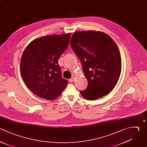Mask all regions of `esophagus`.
I'll use <instances>...</instances> for the list:
<instances>
[{
    "label": "esophagus",
    "instance_id": "esophagus-1",
    "mask_svg": "<svg viewBox=\"0 0 147 147\" xmlns=\"http://www.w3.org/2000/svg\"><path fill=\"white\" fill-rule=\"evenodd\" d=\"M74 80H75V77H72V78H71V79H69V82H71V83L74 82Z\"/></svg>",
    "mask_w": 147,
    "mask_h": 147
}]
</instances>
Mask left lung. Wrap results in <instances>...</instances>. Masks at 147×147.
I'll use <instances>...</instances> for the list:
<instances>
[{
    "mask_svg": "<svg viewBox=\"0 0 147 147\" xmlns=\"http://www.w3.org/2000/svg\"><path fill=\"white\" fill-rule=\"evenodd\" d=\"M70 44L79 58L88 86L81 95L95 100L108 94L115 87L121 72L119 49L112 38L99 31L74 33Z\"/></svg>",
    "mask_w": 147,
    "mask_h": 147,
    "instance_id": "8db88e82",
    "label": "left lung"
}]
</instances>
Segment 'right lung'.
<instances>
[{
    "label": "right lung",
    "instance_id": "obj_1",
    "mask_svg": "<svg viewBox=\"0 0 147 147\" xmlns=\"http://www.w3.org/2000/svg\"><path fill=\"white\" fill-rule=\"evenodd\" d=\"M71 33L49 35L32 41L21 60V74L28 88L37 96L48 100L59 97L68 81L62 78L58 64L69 45Z\"/></svg>",
    "mask_w": 147,
    "mask_h": 147
}]
</instances>
